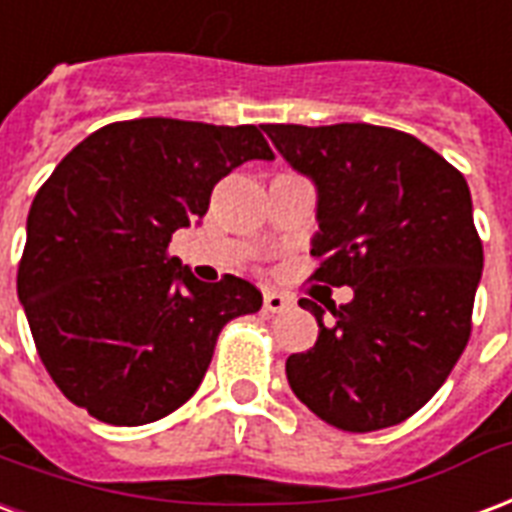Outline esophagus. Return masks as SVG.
I'll list each match as a JSON object with an SVG mask.
<instances>
[{
  "mask_svg": "<svg viewBox=\"0 0 512 512\" xmlns=\"http://www.w3.org/2000/svg\"><path fill=\"white\" fill-rule=\"evenodd\" d=\"M263 309L271 314L285 312V309H290V298L282 293H276V290H266V295H263Z\"/></svg>",
  "mask_w": 512,
  "mask_h": 512,
  "instance_id": "esophagus-1",
  "label": "esophagus"
}]
</instances>
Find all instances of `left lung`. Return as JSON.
Segmentation results:
<instances>
[{
	"mask_svg": "<svg viewBox=\"0 0 512 512\" xmlns=\"http://www.w3.org/2000/svg\"><path fill=\"white\" fill-rule=\"evenodd\" d=\"M279 154L317 184L312 279L352 287L317 317L312 350L287 358L298 399L336 429H388L448 380L472 333L483 241L467 179L407 132L377 124H266Z\"/></svg>",
	"mask_w": 512,
	"mask_h": 512,
	"instance_id": "8db88e82",
	"label": "left lung"
}]
</instances>
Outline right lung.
<instances>
[{
    "label": "right lung",
    "mask_w": 512,
    "mask_h": 512,
    "mask_svg": "<svg viewBox=\"0 0 512 512\" xmlns=\"http://www.w3.org/2000/svg\"><path fill=\"white\" fill-rule=\"evenodd\" d=\"M246 160H274L255 124L113 121L37 189L18 298L51 380L92 418L143 426L179 410L222 328L263 306L252 282H198L168 249Z\"/></svg>",
    "instance_id": "add662e5"
}]
</instances>
